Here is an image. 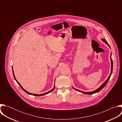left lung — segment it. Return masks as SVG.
Segmentation results:
<instances>
[{"label":"left lung","instance_id":"8db88e82","mask_svg":"<svg viewBox=\"0 0 122 122\" xmlns=\"http://www.w3.org/2000/svg\"><path fill=\"white\" fill-rule=\"evenodd\" d=\"M102 41L104 42H105L106 44H107L109 46V47L110 48V45H109V44L108 43V42H107V41H106V40L105 39H102ZM111 55H112V53H111ZM111 55V56H110V58H111V65H112V66H111V73H110V76H109V77H108V78L106 80V81L104 82L100 87H99L98 88V89H97V90H95V91H92V92H83V91H81V90H78V89H76V88H74V87H73L75 90H77V91H79V92H81V93H83V94H87V95H92V94H95V93H98V92H99L101 90H102L104 87H105V86H106V85L107 84V82H108V81H109V79H110V77H111V75H112V68H113V62H112V57H111V56H112V55Z\"/></svg>","mask_w":122,"mask_h":122}]
</instances>
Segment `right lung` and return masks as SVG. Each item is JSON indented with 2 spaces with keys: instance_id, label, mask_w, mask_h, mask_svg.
<instances>
[{
  "instance_id": "add662e5",
  "label": "right lung",
  "mask_w": 122,
  "mask_h": 122,
  "mask_svg": "<svg viewBox=\"0 0 122 122\" xmlns=\"http://www.w3.org/2000/svg\"><path fill=\"white\" fill-rule=\"evenodd\" d=\"M12 72H13V77H14V79H15V80L16 81V82L18 83V84L19 85V86L21 87V88L25 92H26L27 94H29V95H33V96H44V95H47V94H49V93H50V92H51V91H53V90H54V89H55V86H54V87L51 90H50V91H49V92H46V93H44V94H32V93H29V92H28L27 91H26L23 88V87L21 86V85L19 83V82L17 81V80L16 79V78H15V75H14V71H13V67H12Z\"/></svg>"
}]
</instances>
